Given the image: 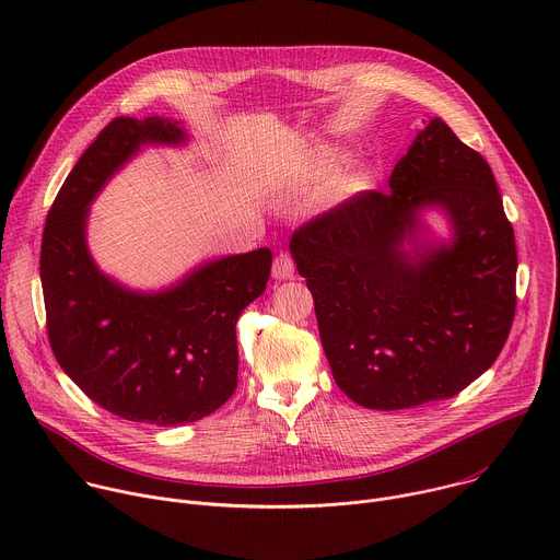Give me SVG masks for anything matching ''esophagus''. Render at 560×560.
<instances>
[{"label": "esophagus", "instance_id": "1", "mask_svg": "<svg viewBox=\"0 0 560 560\" xmlns=\"http://www.w3.org/2000/svg\"><path fill=\"white\" fill-rule=\"evenodd\" d=\"M275 279H292L294 277V257L290 253H279L272 264Z\"/></svg>", "mask_w": 560, "mask_h": 560}]
</instances>
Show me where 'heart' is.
Segmentation results:
<instances>
[{"label": "heart", "mask_w": 560, "mask_h": 560, "mask_svg": "<svg viewBox=\"0 0 560 560\" xmlns=\"http://www.w3.org/2000/svg\"><path fill=\"white\" fill-rule=\"evenodd\" d=\"M328 168V159L324 156H310V159H301L299 164H294L290 171H285V175L281 177V182L277 184V195L283 201H292L303 197L318 179L324 177ZM359 184L357 175H346L341 177L339 186L341 188H352Z\"/></svg>", "instance_id": "b5f03b06"}]
</instances>
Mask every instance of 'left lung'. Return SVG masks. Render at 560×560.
Instances as JSON below:
<instances>
[{"instance_id":"1","label":"left lung","mask_w":560,"mask_h":560,"mask_svg":"<svg viewBox=\"0 0 560 560\" xmlns=\"http://www.w3.org/2000/svg\"><path fill=\"white\" fill-rule=\"evenodd\" d=\"M312 217L290 238L337 385L370 410L443 401L501 354L516 312V244L490 164L430 119L389 175ZM428 205L455 242L400 246Z\"/></svg>"}]
</instances>
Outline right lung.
<instances>
[{
	"label": "right lung",
	"mask_w": 560,
	"mask_h": 560,
	"mask_svg": "<svg viewBox=\"0 0 560 560\" xmlns=\"http://www.w3.org/2000/svg\"><path fill=\"white\" fill-rule=\"evenodd\" d=\"M184 130L150 117L113 119L59 188L44 225L39 275L46 330L61 370L104 410L137 423H195L236 387V318L270 279L268 248L208 264L159 294L106 279L86 250L89 203L141 143Z\"/></svg>",
	"instance_id": "1"
}]
</instances>
